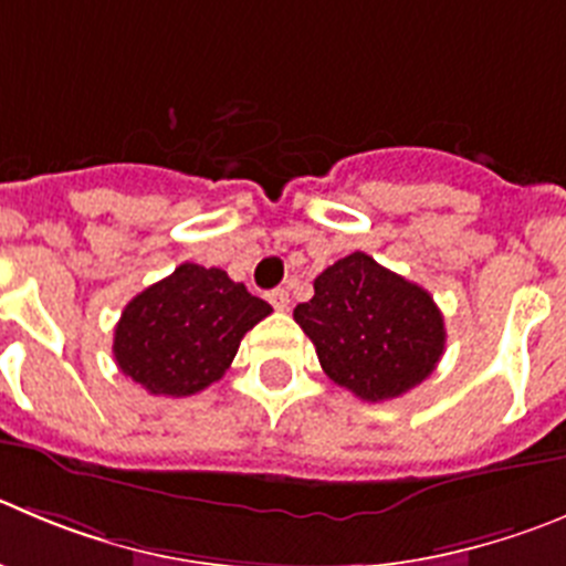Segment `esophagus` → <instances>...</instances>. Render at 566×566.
I'll return each instance as SVG.
<instances>
[{
    "label": "esophagus",
    "instance_id": "esophagus-1",
    "mask_svg": "<svg viewBox=\"0 0 566 566\" xmlns=\"http://www.w3.org/2000/svg\"><path fill=\"white\" fill-rule=\"evenodd\" d=\"M268 301H271L276 310H287L290 307V293L284 287H276V290H271V293H268Z\"/></svg>",
    "mask_w": 566,
    "mask_h": 566
}]
</instances>
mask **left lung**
I'll use <instances>...</instances> for the list:
<instances>
[{
	"label": "left lung",
	"mask_w": 566,
	"mask_h": 566,
	"mask_svg": "<svg viewBox=\"0 0 566 566\" xmlns=\"http://www.w3.org/2000/svg\"><path fill=\"white\" fill-rule=\"evenodd\" d=\"M293 310L332 382L366 402L408 394L436 371L447 329L432 295L355 251L315 279Z\"/></svg>",
	"instance_id": "obj_1"
}]
</instances>
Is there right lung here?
I'll use <instances>...</instances> for the list:
<instances>
[{
  "label": "right lung",
  "mask_w": 566,
  "mask_h": 566,
  "mask_svg": "<svg viewBox=\"0 0 566 566\" xmlns=\"http://www.w3.org/2000/svg\"><path fill=\"white\" fill-rule=\"evenodd\" d=\"M271 313L220 268L184 262L128 301L114 329V360L150 394L192 396L223 377L245 332Z\"/></svg>",
  "instance_id": "1"
}]
</instances>
